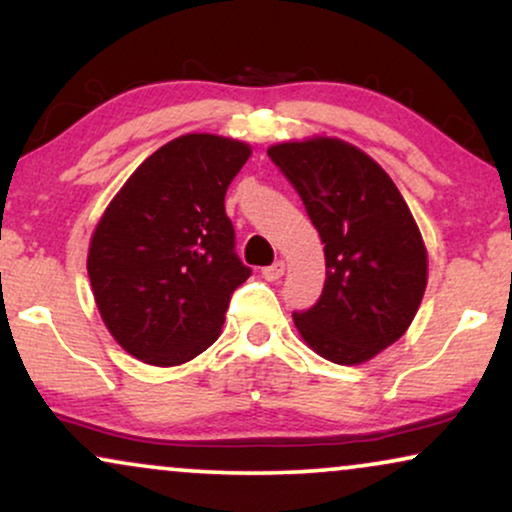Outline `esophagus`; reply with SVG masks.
<instances>
[{
    "mask_svg": "<svg viewBox=\"0 0 512 512\" xmlns=\"http://www.w3.org/2000/svg\"><path fill=\"white\" fill-rule=\"evenodd\" d=\"M284 270H287V265H284V261H275L272 265H268V268H263V277L268 282H277L284 275Z\"/></svg>",
    "mask_w": 512,
    "mask_h": 512,
    "instance_id": "obj_1",
    "label": "esophagus"
}]
</instances>
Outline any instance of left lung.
Segmentation results:
<instances>
[{
  "instance_id": "left-lung-1",
  "label": "left lung",
  "mask_w": 512,
  "mask_h": 512,
  "mask_svg": "<svg viewBox=\"0 0 512 512\" xmlns=\"http://www.w3.org/2000/svg\"><path fill=\"white\" fill-rule=\"evenodd\" d=\"M324 244L320 301L294 313L298 334L334 364L369 362L416 317L428 251L404 197L381 164L341 138L270 145Z\"/></svg>"
}]
</instances>
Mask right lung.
<instances>
[{
	"label": "right lung",
	"mask_w": 512,
	"mask_h": 512,
	"mask_svg": "<svg viewBox=\"0 0 512 512\" xmlns=\"http://www.w3.org/2000/svg\"><path fill=\"white\" fill-rule=\"evenodd\" d=\"M249 157L235 138L178 136L103 211L86 270L105 327L136 360L178 367L221 336L232 291L251 275L225 216V190Z\"/></svg>",
	"instance_id": "add662e5"
}]
</instances>
